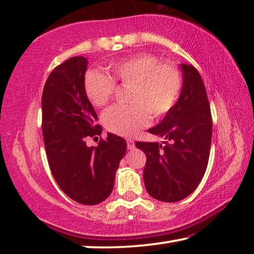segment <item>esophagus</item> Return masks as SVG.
<instances>
[{
  "mask_svg": "<svg viewBox=\"0 0 254 254\" xmlns=\"http://www.w3.org/2000/svg\"><path fill=\"white\" fill-rule=\"evenodd\" d=\"M127 148L129 149V150H131V149L135 148V142L131 140V138H128V140H127Z\"/></svg>",
  "mask_w": 254,
  "mask_h": 254,
  "instance_id": "1",
  "label": "esophagus"
}]
</instances>
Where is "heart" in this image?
<instances>
[{
  "mask_svg": "<svg viewBox=\"0 0 254 254\" xmlns=\"http://www.w3.org/2000/svg\"><path fill=\"white\" fill-rule=\"evenodd\" d=\"M112 77L95 69L85 72L83 90L96 107H102L112 98L116 82L131 84V105H113L102 114L103 125L111 133L130 136L147 126L151 114L165 116L175 106L182 90V75L172 64H162L154 54L142 53L110 65Z\"/></svg>",
  "mask_w": 254,
  "mask_h": 254,
  "instance_id": "obj_1",
  "label": "heart"
}]
</instances>
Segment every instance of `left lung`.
I'll return each instance as SVG.
<instances>
[{
  "label": "left lung",
  "mask_w": 254,
  "mask_h": 254,
  "mask_svg": "<svg viewBox=\"0 0 254 254\" xmlns=\"http://www.w3.org/2000/svg\"><path fill=\"white\" fill-rule=\"evenodd\" d=\"M183 88L175 106L150 134L164 137L157 142H136L147 156L143 179L147 192L164 202L189 196L206 172L211 143L210 106L199 71L180 64Z\"/></svg>",
  "instance_id": "1"
}]
</instances>
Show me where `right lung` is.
Segmentation results:
<instances>
[{
  "mask_svg": "<svg viewBox=\"0 0 254 254\" xmlns=\"http://www.w3.org/2000/svg\"><path fill=\"white\" fill-rule=\"evenodd\" d=\"M86 68L84 57L70 58L54 68L45 83L41 111L45 149L55 182L70 199L93 206L112 193L127 143L107 133L98 147L86 145V137L103 130L83 90Z\"/></svg>",
  "mask_w": 254,
  "mask_h": 254,
  "instance_id": "add662e5",
  "label": "right lung"
}]
</instances>
